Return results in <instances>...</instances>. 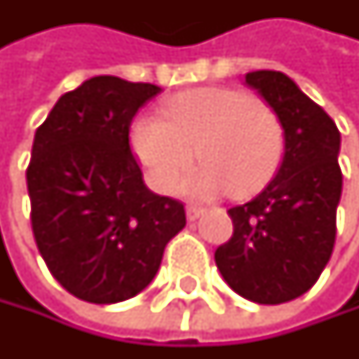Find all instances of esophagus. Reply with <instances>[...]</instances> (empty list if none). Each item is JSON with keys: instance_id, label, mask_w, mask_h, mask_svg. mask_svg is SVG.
Masks as SVG:
<instances>
[{"instance_id": "esophagus-1", "label": "esophagus", "mask_w": 359, "mask_h": 359, "mask_svg": "<svg viewBox=\"0 0 359 359\" xmlns=\"http://www.w3.org/2000/svg\"><path fill=\"white\" fill-rule=\"evenodd\" d=\"M205 213V209H201V207H186V217L190 219V222H194V219H198L201 215Z\"/></svg>"}]
</instances>
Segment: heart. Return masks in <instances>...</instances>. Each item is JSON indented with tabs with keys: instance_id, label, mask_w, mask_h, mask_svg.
<instances>
[{
	"instance_id": "obj_1",
	"label": "heart",
	"mask_w": 359,
	"mask_h": 359,
	"mask_svg": "<svg viewBox=\"0 0 359 359\" xmlns=\"http://www.w3.org/2000/svg\"><path fill=\"white\" fill-rule=\"evenodd\" d=\"M165 116L142 114L130 122L128 142L150 184L173 194L194 163L203 167L186 192L213 198L231 192L245 198L262 190L283 156V126L256 97L233 88H196L175 95Z\"/></svg>"
}]
</instances>
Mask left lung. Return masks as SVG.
Returning a JSON list of instances; mask_svg holds the SVG:
<instances>
[{"instance_id": "left-lung-1", "label": "left lung", "mask_w": 359, "mask_h": 359, "mask_svg": "<svg viewBox=\"0 0 359 359\" xmlns=\"http://www.w3.org/2000/svg\"><path fill=\"white\" fill-rule=\"evenodd\" d=\"M245 84L279 118L283 158L256 198L229 209L235 231L215 250V264L239 296L281 304L311 290L332 256L343 190L341 133L285 74L252 72Z\"/></svg>"}]
</instances>
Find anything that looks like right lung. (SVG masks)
<instances>
[{"label": "right lung", "instance_id": "add662e5", "mask_svg": "<svg viewBox=\"0 0 359 359\" xmlns=\"http://www.w3.org/2000/svg\"><path fill=\"white\" fill-rule=\"evenodd\" d=\"M156 84L95 76L65 93L35 130L27 188L37 250L76 298L114 304L146 290L184 205L154 194L130 152V122Z\"/></svg>", "mask_w": 359, "mask_h": 359}]
</instances>
